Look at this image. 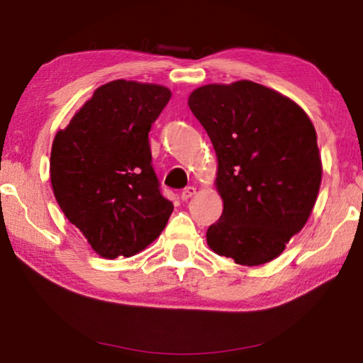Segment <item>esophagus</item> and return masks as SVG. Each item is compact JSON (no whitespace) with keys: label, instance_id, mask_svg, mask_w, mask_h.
<instances>
[{"label":"esophagus","instance_id":"34e87169","mask_svg":"<svg viewBox=\"0 0 363 363\" xmlns=\"http://www.w3.org/2000/svg\"><path fill=\"white\" fill-rule=\"evenodd\" d=\"M195 192H196V189H195L194 186H187V187L184 189L182 192H181V199H182L184 201H187L189 199H192V196L195 195Z\"/></svg>","mask_w":363,"mask_h":363}]
</instances>
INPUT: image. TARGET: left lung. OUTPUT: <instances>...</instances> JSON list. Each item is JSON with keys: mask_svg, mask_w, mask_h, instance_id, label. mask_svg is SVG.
Returning <instances> with one entry per match:
<instances>
[{"mask_svg": "<svg viewBox=\"0 0 363 363\" xmlns=\"http://www.w3.org/2000/svg\"><path fill=\"white\" fill-rule=\"evenodd\" d=\"M189 107L216 150L224 201L208 245L242 266L272 261L315 205L322 162L314 125L298 104L248 79L201 86Z\"/></svg>", "mask_w": 363, "mask_h": 363, "instance_id": "1", "label": "left lung"}]
</instances>
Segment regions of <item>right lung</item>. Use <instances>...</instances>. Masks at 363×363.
<instances>
[{"label":"right lung","instance_id":"obj_1","mask_svg":"<svg viewBox=\"0 0 363 363\" xmlns=\"http://www.w3.org/2000/svg\"><path fill=\"white\" fill-rule=\"evenodd\" d=\"M171 91L115 79L94 91L51 150V184L67 219L97 255L130 257L173 213L152 167L149 131Z\"/></svg>","mask_w":363,"mask_h":363}]
</instances>
